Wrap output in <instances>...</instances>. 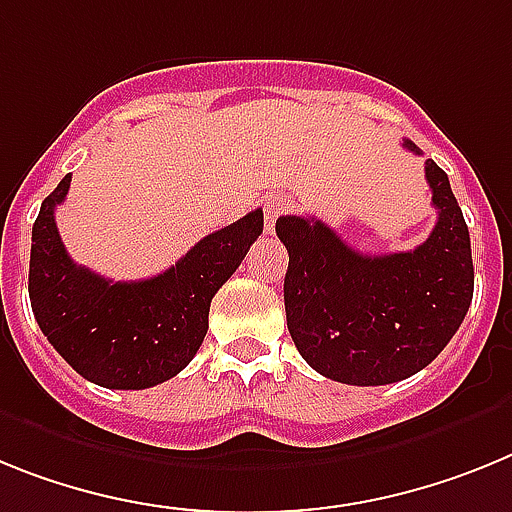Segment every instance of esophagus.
I'll use <instances>...</instances> for the list:
<instances>
[{
  "mask_svg": "<svg viewBox=\"0 0 512 512\" xmlns=\"http://www.w3.org/2000/svg\"><path fill=\"white\" fill-rule=\"evenodd\" d=\"M286 208L288 203L283 195H273V198H268V203H265V234H273L275 221H278V216H281Z\"/></svg>",
  "mask_w": 512,
  "mask_h": 512,
  "instance_id": "1",
  "label": "esophagus"
}]
</instances>
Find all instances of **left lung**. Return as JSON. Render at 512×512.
Listing matches in <instances>:
<instances>
[{
  "mask_svg": "<svg viewBox=\"0 0 512 512\" xmlns=\"http://www.w3.org/2000/svg\"><path fill=\"white\" fill-rule=\"evenodd\" d=\"M402 146L420 154L410 139ZM425 180L438 221L410 252L361 255L317 219L275 221L288 250V332L327 379L353 386L407 379L435 361L464 322L474 293L469 229L433 159Z\"/></svg>",
  "mask_w": 512,
  "mask_h": 512,
  "instance_id": "left-lung-1",
  "label": "left lung"
}]
</instances>
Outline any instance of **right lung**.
Masks as SVG:
<instances>
[{
  "label": "right lung",
  "mask_w": 512,
  "mask_h": 512,
  "mask_svg": "<svg viewBox=\"0 0 512 512\" xmlns=\"http://www.w3.org/2000/svg\"><path fill=\"white\" fill-rule=\"evenodd\" d=\"M71 175L43 201L30 247V306L43 335L79 376L105 389H149L193 361L211 299L262 234V211L213 231L164 273L113 283L66 255L56 206Z\"/></svg>",
  "instance_id": "add662e5"
}]
</instances>
